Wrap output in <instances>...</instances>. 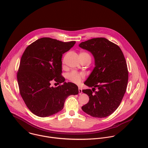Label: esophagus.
<instances>
[{"label": "esophagus", "mask_w": 148, "mask_h": 148, "mask_svg": "<svg viewBox=\"0 0 148 148\" xmlns=\"http://www.w3.org/2000/svg\"><path fill=\"white\" fill-rule=\"evenodd\" d=\"M82 93H83L82 89L80 87H79V95H81Z\"/></svg>", "instance_id": "34e87169"}]
</instances>
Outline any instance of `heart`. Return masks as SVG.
<instances>
[{"label":"heart","instance_id":"b5f03b06","mask_svg":"<svg viewBox=\"0 0 148 148\" xmlns=\"http://www.w3.org/2000/svg\"><path fill=\"white\" fill-rule=\"evenodd\" d=\"M80 55L89 56V55L88 53L85 52H81ZM67 78L70 82L73 83L79 84L81 82L82 80L84 78V75L81 73H79L76 71H72L67 75Z\"/></svg>","mask_w":148,"mask_h":148}]
</instances>
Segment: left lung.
Listing matches in <instances>:
<instances>
[{"mask_svg": "<svg viewBox=\"0 0 148 148\" xmlns=\"http://www.w3.org/2000/svg\"><path fill=\"white\" fill-rule=\"evenodd\" d=\"M79 47L93 55L95 65L84 82L92 90H82L89 98L82 110L92 117H106L117 109L126 92L128 71L125 57L117 45L104 38L82 42ZM95 87L97 91L93 90Z\"/></svg>", "mask_w": 148, "mask_h": 148, "instance_id": "8db88e82", "label": "left lung"}]
</instances>
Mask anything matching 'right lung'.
Masks as SVG:
<instances>
[{
    "label": "right lung",
    "mask_w": 148,
    "mask_h": 148,
    "mask_svg": "<svg viewBox=\"0 0 148 148\" xmlns=\"http://www.w3.org/2000/svg\"><path fill=\"white\" fill-rule=\"evenodd\" d=\"M75 42L42 38L25 49L17 79L21 97L34 114L45 117L56 114L63 109L69 96L79 93L78 86L64 82L62 76V55ZM52 81L63 84L53 87L50 86Z\"/></svg>",
    "instance_id": "1"
}]
</instances>
